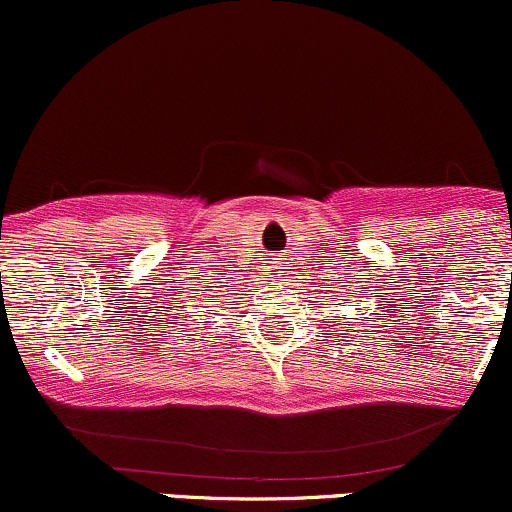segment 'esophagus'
Masks as SVG:
<instances>
[{
  "instance_id": "1",
  "label": "esophagus",
  "mask_w": 512,
  "mask_h": 512,
  "mask_svg": "<svg viewBox=\"0 0 512 512\" xmlns=\"http://www.w3.org/2000/svg\"><path fill=\"white\" fill-rule=\"evenodd\" d=\"M279 269H281V267H276V264H274V267H272V276H279Z\"/></svg>"
}]
</instances>
